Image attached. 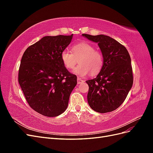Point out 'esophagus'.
<instances>
[{"label":"esophagus","mask_w":153,"mask_h":153,"mask_svg":"<svg viewBox=\"0 0 153 153\" xmlns=\"http://www.w3.org/2000/svg\"><path fill=\"white\" fill-rule=\"evenodd\" d=\"M84 80H82L81 78H77V83H78V84H82V83H84Z\"/></svg>","instance_id":"1"}]
</instances>
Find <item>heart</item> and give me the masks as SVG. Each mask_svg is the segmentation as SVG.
<instances>
[{
  "label": "heart",
  "mask_w": 153,
  "mask_h": 153,
  "mask_svg": "<svg viewBox=\"0 0 153 153\" xmlns=\"http://www.w3.org/2000/svg\"><path fill=\"white\" fill-rule=\"evenodd\" d=\"M71 49L72 53L65 50L61 53V60L66 68L73 69L79 61L80 65L74 71L78 76L84 77L89 73L96 75L101 71L104 64L103 54L93 45L83 41L73 45Z\"/></svg>",
  "instance_id": "obj_1"
}]
</instances>
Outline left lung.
I'll return each mask as SVG.
<instances>
[{
  "mask_svg": "<svg viewBox=\"0 0 153 153\" xmlns=\"http://www.w3.org/2000/svg\"><path fill=\"white\" fill-rule=\"evenodd\" d=\"M82 36L98 43L104 59L96 78L86 81L88 103L97 112H112L124 102L133 85L130 56L125 47L108 36Z\"/></svg>",
  "mask_w": 153,
  "mask_h": 153,
  "instance_id": "obj_1",
  "label": "left lung"
}]
</instances>
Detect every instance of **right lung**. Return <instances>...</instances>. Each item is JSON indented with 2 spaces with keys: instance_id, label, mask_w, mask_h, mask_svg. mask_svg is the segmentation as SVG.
Instances as JSON below:
<instances>
[{
  "instance_id": "right-lung-1",
  "label": "right lung",
  "mask_w": 153,
  "mask_h": 153,
  "mask_svg": "<svg viewBox=\"0 0 153 153\" xmlns=\"http://www.w3.org/2000/svg\"><path fill=\"white\" fill-rule=\"evenodd\" d=\"M73 35L45 36L27 48L21 59V89L30 107L45 116L62 114L77 84L76 76L68 71L61 60Z\"/></svg>"
}]
</instances>
